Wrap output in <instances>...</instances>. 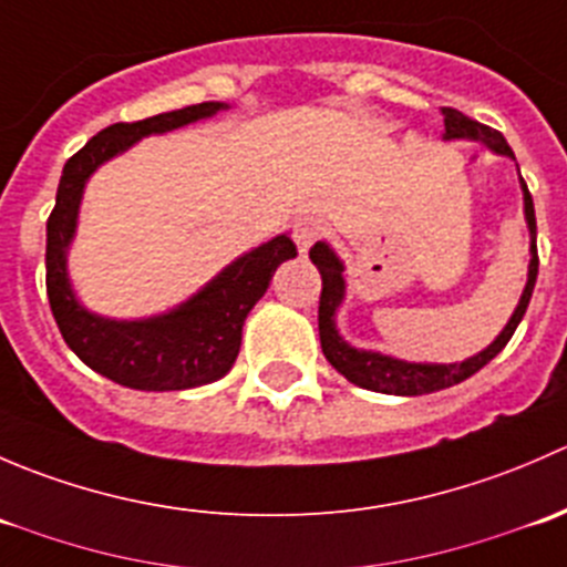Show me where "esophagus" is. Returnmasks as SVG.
<instances>
[{
  "label": "esophagus",
  "instance_id": "1",
  "mask_svg": "<svg viewBox=\"0 0 567 567\" xmlns=\"http://www.w3.org/2000/svg\"><path fill=\"white\" fill-rule=\"evenodd\" d=\"M320 236H323V225L318 219H301L293 230L296 247H299L301 255H307L312 249V244L320 241Z\"/></svg>",
  "mask_w": 567,
  "mask_h": 567
}]
</instances>
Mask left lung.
Returning a JSON list of instances; mask_svg holds the SVG:
<instances>
[{"mask_svg":"<svg viewBox=\"0 0 567 567\" xmlns=\"http://www.w3.org/2000/svg\"><path fill=\"white\" fill-rule=\"evenodd\" d=\"M444 114V140H472L483 142L485 147H491L499 156H511L513 151L505 142V136L496 128L477 123V120L466 117L458 109H442ZM522 192H524V216H527L529 227V274L527 285H524V293L518 299L516 312L507 320L505 329L499 331L494 342H491L485 351L474 353V357L463 359V362L453 364H425V362H403V359L386 357L379 351H359V348L348 346L346 340L337 331V307L342 305V296H346V266L340 262V257L334 255V249L326 241H318L310 249V260L316 262L320 279H323V288H320V307H318V331H320V348H323V357L329 359L331 368L340 375H346L351 384L362 386V390L384 392V394H405V398H414V394H431L439 390H447V386L461 384L468 375H474L477 370H483L502 348L511 342L513 331L522 323L524 312H527L532 290H535L537 279V225H535V205H532V194L522 177Z\"/></svg>","mask_w":567,"mask_h":567,"instance_id":"8db88e82","label":"left lung"}]
</instances>
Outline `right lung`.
Segmentation results:
<instances>
[{
	"label": "right lung",
	"mask_w": 567,
	"mask_h": 567,
	"mask_svg": "<svg viewBox=\"0 0 567 567\" xmlns=\"http://www.w3.org/2000/svg\"><path fill=\"white\" fill-rule=\"evenodd\" d=\"M227 109L219 101L183 106L136 123H114L99 131L76 156L68 158L56 186V203L45 221V293L51 312L73 353L95 373L128 390L175 392L210 384L230 373L241 348L249 310L262 299L279 262L296 257L288 233L260 244L221 268L203 290L164 316L142 320L101 318L79 305L68 279V247L76 236L79 205L87 177L151 134L214 117Z\"/></svg>",
	"instance_id": "add662e5"
}]
</instances>
